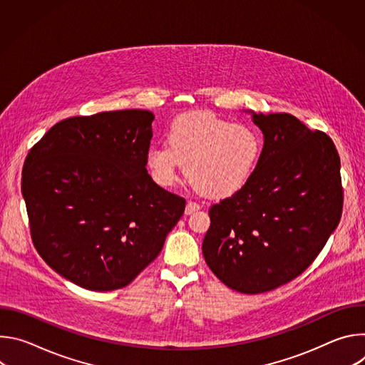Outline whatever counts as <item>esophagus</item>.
I'll return each instance as SVG.
<instances>
[{"label":"esophagus","instance_id":"esophagus-1","mask_svg":"<svg viewBox=\"0 0 365 365\" xmlns=\"http://www.w3.org/2000/svg\"><path fill=\"white\" fill-rule=\"evenodd\" d=\"M199 207H200V205H199L197 202H193V200H187V203H186V207H185V214H186V215H189V214H192V212L197 211Z\"/></svg>","mask_w":365,"mask_h":365}]
</instances>
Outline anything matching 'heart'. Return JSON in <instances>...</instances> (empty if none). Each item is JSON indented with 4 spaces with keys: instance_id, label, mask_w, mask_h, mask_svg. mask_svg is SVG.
I'll return each instance as SVG.
<instances>
[{
    "instance_id": "heart-1",
    "label": "heart",
    "mask_w": 365,
    "mask_h": 365,
    "mask_svg": "<svg viewBox=\"0 0 365 365\" xmlns=\"http://www.w3.org/2000/svg\"><path fill=\"white\" fill-rule=\"evenodd\" d=\"M264 148V137L251 124H232L207 113L176 117L168 143L148 147L145 166L151 179L172 186L185 165L187 180L210 197H227L254 176Z\"/></svg>"
}]
</instances>
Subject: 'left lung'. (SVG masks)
<instances>
[{
  "instance_id": "obj_1",
  "label": "left lung",
  "mask_w": 365,
  "mask_h": 365,
  "mask_svg": "<svg viewBox=\"0 0 365 365\" xmlns=\"http://www.w3.org/2000/svg\"><path fill=\"white\" fill-rule=\"evenodd\" d=\"M264 134L250 182L210 207L202 252L230 289L257 294L300 276L325 247L342 215L336 147L296 117L252 114Z\"/></svg>"
}]
</instances>
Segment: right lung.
<instances>
[{
	"instance_id": "add662e5",
	"label": "right lung",
	"mask_w": 365,
	"mask_h": 365,
	"mask_svg": "<svg viewBox=\"0 0 365 365\" xmlns=\"http://www.w3.org/2000/svg\"><path fill=\"white\" fill-rule=\"evenodd\" d=\"M153 120L145 110L66 118L27 154L21 190L33 244L83 289L130 284L185 212V197L147 173Z\"/></svg>"
}]
</instances>
